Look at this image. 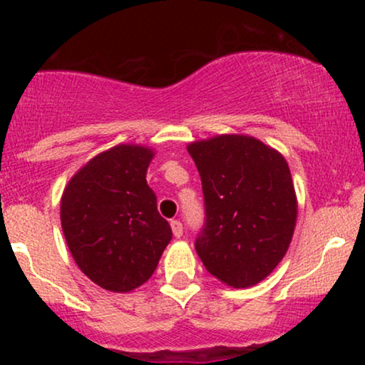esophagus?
I'll use <instances>...</instances> for the list:
<instances>
[{
	"instance_id": "esophagus-1",
	"label": "esophagus",
	"mask_w": 365,
	"mask_h": 365,
	"mask_svg": "<svg viewBox=\"0 0 365 365\" xmlns=\"http://www.w3.org/2000/svg\"><path fill=\"white\" fill-rule=\"evenodd\" d=\"M170 225H171V232H173V235H175V237L180 238V237L183 235V225L180 223L178 220H173V221H171Z\"/></svg>"
}]
</instances>
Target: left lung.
Returning <instances> with one entry per match:
<instances>
[{"mask_svg": "<svg viewBox=\"0 0 365 365\" xmlns=\"http://www.w3.org/2000/svg\"><path fill=\"white\" fill-rule=\"evenodd\" d=\"M202 182L206 221L195 250L233 288L262 282L290 245L297 197L278 150L249 135H217L187 148Z\"/></svg>", "mask_w": 365, "mask_h": 365, "instance_id": "1", "label": "left lung"}]
</instances>
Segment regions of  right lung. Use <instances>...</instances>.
I'll list each match as a JSON object with an SVG mask.
<instances>
[{
	"label": "right lung",
	"mask_w": 365,
	"mask_h": 365,
	"mask_svg": "<svg viewBox=\"0 0 365 365\" xmlns=\"http://www.w3.org/2000/svg\"><path fill=\"white\" fill-rule=\"evenodd\" d=\"M154 153L120 144L92 158L61 197V228L81 271L110 292L144 284L170 244L145 173Z\"/></svg>",
	"instance_id": "right-lung-1"
}]
</instances>
